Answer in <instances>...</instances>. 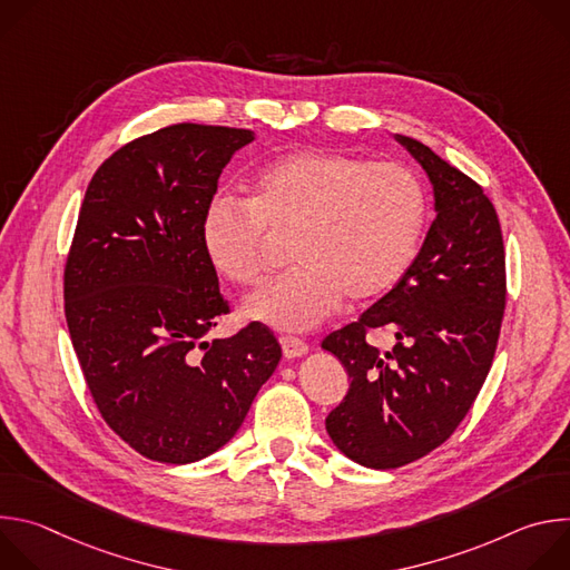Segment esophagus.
<instances>
[{
	"label": "esophagus",
	"mask_w": 570,
	"mask_h": 570,
	"mask_svg": "<svg viewBox=\"0 0 570 570\" xmlns=\"http://www.w3.org/2000/svg\"><path fill=\"white\" fill-rule=\"evenodd\" d=\"M279 343H282V350H284L286 358H302V356L308 354V345L304 341H299V338L282 336Z\"/></svg>",
	"instance_id": "34e87169"
}]
</instances>
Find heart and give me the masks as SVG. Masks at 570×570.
I'll return each instance as SVG.
<instances>
[{
  "mask_svg": "<svg viewBox=\"0 0 570 570\" xmlns=\"http://www.w3.org/2000/svg\"><path fill=\"white\" fill-rule=\"evenodd\" d=\"M424 223V189L405 167L295 150L259 171L250 200L214 198L200 243L223 277L246 286L266 271L265 229H295V266L255 291L243 311L282 332H308L345 295L363 302L390 291L413 266Z\"/></svg>",
  "mask_w": 570,
  "mask_h": 570,
  "instance_id": "1",
  "label": "heart"
}]
</instances>
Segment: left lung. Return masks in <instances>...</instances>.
I'll list each match as a JSON object with an SVG mask.
<instances>
[{
	"mask_svg": "<svg viewBox=\"0 0 570 570\" xmlns=\"http://www.w3.org/2000/svg\"><path fill=\"white\" fill-rule=\"evenodd\" d=\"M394 137L426 171L435 220L399 284L322 341L352 379L324 424L341 453L370 469L409 464L451 438L490 374L505 308L494 205L426 144ZM374 328L395 336L390 353L364 341Z\"/></svg>",
	"mask_w": 570,
	"mask_h": 570,
	"instance_id": "obj_1",
	"label": "left lung"
}]
</instances>
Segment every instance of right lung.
Returning <instances> with one entry per match:
<instances>
[{
    "instance_id": "right-lung-1",
    "label": "right lung",
    "mask_w": 570,
    "mask_h": 570,
    "mask_svg": "<svg viewBox=\"0 0 570 570\" xmlns=\"http://www.w3.org/2000/svg\"><path fill=\"white\" fill-rule=\"evenodd\" d=\"M253 130L176 124L112 153L88 185L65 268L73 352L106 424L141 455L189 464L225 446L282 347L259 322L205 336L229 311L200 225Z\"/></svg>"
}]
</instances>
